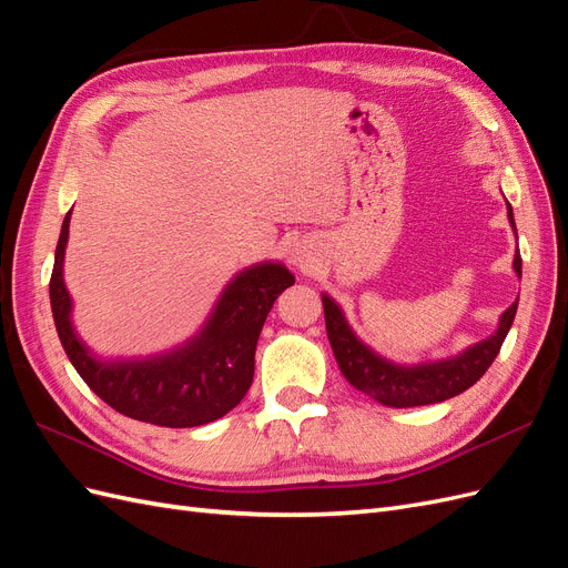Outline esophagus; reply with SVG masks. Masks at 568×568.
Listing matches in <instances>:
<instances>
[{"label":"esophagus","instance_id":"34e87169","mask_svg":"<svg viewBox=\"0 0 568 568\" xmlns=\"http://www.w3.org/2000/svg\"><path fill=\"white\" fill-rule=\"evenodd\" d=\"M288 263H291V265H296V267H301V270H307V267H311V265L315 263L313 251L307 248L303 242H296L294 246L288 248Z\"/></svg>","mask_w":568,"mask_h":568}]
</instances>
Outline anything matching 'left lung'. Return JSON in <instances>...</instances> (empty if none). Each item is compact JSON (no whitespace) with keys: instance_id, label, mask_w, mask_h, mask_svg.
I'll return each mask as SVG.
<instances>
[{"instance_id":"8db88e82","label":"left lung","mask_w":568,"mask_h":568,"mask_svg":"<svg viewBox=\"0 0 568 568\" xmlns=\"http://www.w3.org/2000/svg\"><path fill=\"white\" fill-rule=\"evenodd\" d=\"M507 217L514 230V236H517V225H514V213H511L509 201H507ZM511 267L521 280L519 244H517V253H514ZM517 305H519V298L500 315V320H497V329L488 338L474 343V346L464 348L462 353L443 357V359H432V363L400 365L379 355L374 348H369L367 343L353 332V326L348 324L343 307L329 294H322L326 336H329L341 374L346 376V382L353 388L363 390L365 395H369V398H374L376 403H382L386 407L434 405V403L450 400L455 395L474 386L480 376L488 372L497 353H500L503 341L511 329L514 315H517Z\"/></svg>"}]
</instances>
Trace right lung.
Instances as JSON below:
<instances>
[{"mask_svg": "<svg viewBox=\"0 0 568 568\" xmlns=\"http://www.w3.org/2000/svg\"><path fill=\"white\" fill-rule=\"evenodd\" d=\"M71 213L61 225L49 301L61 346L82 382L136 422L189 428L225 417L251 388L257 336L274 301L296 282L294 274L280 261L244 267L222 288L201 329L180 346L146 357H101L75 332L73 298L63 282Z\"/></svg>", "mask_w": 568, "mask_h": 568, "instance_id": "obj_1", "label": "right lung"}]
</instances>
